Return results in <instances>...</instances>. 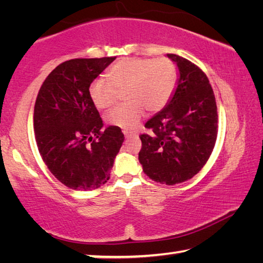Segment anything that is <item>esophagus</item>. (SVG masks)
<instances>
[{"label":"esophagus","instance_id":"34e87169","mask_svg":"<svg viewBox=\"0 0 263 263\" xmlns=\"http://www.w3.org/2000/svg\"><path fill=\"white\" fill-rule=\"evenodd\" d=\"M124 136H125L126 138H130V137H137L138 135L137 133H133V132H128V131H124Z\"/></svg>","mask_w":263,"mask_h":263}]
</instances>
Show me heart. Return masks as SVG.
Segmentation results:
<instances>
[{
    "label": "heart",
    "mask_w": 263,
    "mask_h": 263,
    "mask_svg": "<svg viewBox=\"0 0 263 263\" xmlns=\"http://www.w3.org/2000/svg\"><path fill=\"white\" fill-rule=\"evenodd\" d=\"M89 86V97L99 109H108L122 99L126 102L108 115V122L126 130L136 127L144 115L161 111L171 101L177 83V69L168 58H125Z\"/></svg>",
    "instance_id": "1"
}]
</instances>
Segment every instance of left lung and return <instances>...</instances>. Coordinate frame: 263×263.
Here are the masks:
<instances>
[{
	"instance_id": "8db88e82",
	"label": "left lung",
	"mask_w": 263,
	"mask_h": 263,
	"mask_svg": "<svg viewBox=\"0 0 263 263\" xmlns=\"http://www.w3.org/2000/svg\"><path fill=\"white\" fill-rule=\"evenodd\" d=\"M180 79L166 108L145 124L139 162L149 179L174 185L190 180L204 167L218 135L216 97L206 74L193 62L167 54Z\"/></svg>"
}]
</instances>
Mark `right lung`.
Returning <instances> with one entry per match:
<instances>
[{
	"mask_svg": "<svg viewBox=\"0 0 263 263\" xmlns=\"http://www.w3.org/2000/svg\"><path fill=\"white\" fill-rule=\"evenodd\" d=\"M115 59L65 61L39 89L33 112L35 142L50 172L70 189L87 191L106 183L123 145L121 127L102 130L103 121L88 92Z\"/></svg>",
	"mask_w": 263,
	"mask_h": 263,
	"instance_id": "1",
	"label": "right lung"
}]
</instances>
